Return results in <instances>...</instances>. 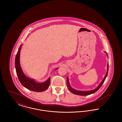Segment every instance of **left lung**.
I'll return each instance as SVG.
<instances>
[{
    "mask_svg": "<svg viewBox=\"0 0 122 122\" xmlns=\"http://www.w3.org/2000/svg\"><path fill=\"white\" fill-rule=\"evenodd\" d=\"M107 55L108 57V55L107 54V53L104 52ZM108 67H109V64H108V62L107 64V71L106 73V74L105 76L104 79H103V80L101 82V83L99 84L98 86L96 88H95V89H94L93 90H91V91H78V90H76V89L73 88L72 87H71L70 85V82H69V78L67 77V86L69 89V90H70V91L73 94H76L77 95H80V96H88L91 94H92L93 93H95L96 92H97L99 89L100 88V87H101V86L102 85L103 83H104L105 80L107 77V76L108 74Z\"/></svg>",
    "mask_w": 122,
    "mask_h": 122,
    "instance_id": "8db88e82",
    "label": "left lung"
}]
</instances>
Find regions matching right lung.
Returning <instances> with one entry per match:
<instances>
[{"mask_svg":"<svg viewBox=\"0 0 122 122\" xmlns=\"http://www.w3.org/2000/svg\"><path fill=\"white\" fill-rule=\"evenodd\" d=\"M22 44L20 46L15 58V67L18 79L21 85L26 89L35 92H42L45 91L49 86L50 77L44 82H38L25 76L22 71L20 62V49ZM56 69L55 70L58 69Z\"/></svg>","mask_w":122,"mask_h":122,"instance_id":"right-lung-1","label":"right lung"}]
</instances>
